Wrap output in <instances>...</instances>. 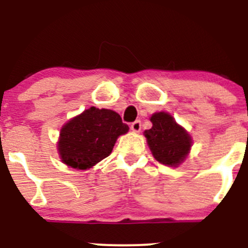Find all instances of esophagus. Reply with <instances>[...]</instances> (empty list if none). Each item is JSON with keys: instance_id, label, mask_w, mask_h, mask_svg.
Masks as SVG:
<instances>
[{"instance_id": "esophagus-1", "label": "esophagus", "mask_w": 248, "mask_h": 248, "mask_svg": "<svg viewBox=\"0 0 248 248\" xmlns=\"http://www.w3.org/2000/svg\"><path fill=\"white\" fill-rule=\"evenodd\" d=\"M131 129L133 132H136V133H138V132H140V129H141V122H140L139 120L134 121L133 124H131Z\"/></svg>"}]
</instances>
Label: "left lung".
Returning a JSON list of instances; mask_svg holds the SVG:
<instances>
[{"mask_svg":"<svg viewBox=\"0 0 248 248\" xmlns=\"http://www.w3.org/2000/svg\"><path fill=\"white\" fill-rule=\"evenodd\" d=\"M150 121L152 127L144 132V136L156 161L169 167L180 166L191 151V134L176 124L169 112H155Z\"/></svg>","mask_w":248,"mask_h":248,"instance_id":"1","label":"left lung"}]
</instances>
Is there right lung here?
<instances>
[{
  "instance_id": "add662e5",
  "label": "right lung",
  "mask_w": 248,
  "mask_h": 248,
  "mask_svg": "<svg viewBox=\"0 0 248 248\" xmlns=\"http://www.w3.org/2000/svg\"><path fill=\"white\" fill-rule=\"evenodd\" d=\"M128 129L116 111L91 107L62 126L57 141L60 158L69 168H92L111 154L117 138Z\"/></svg>"
}]
</instances>
